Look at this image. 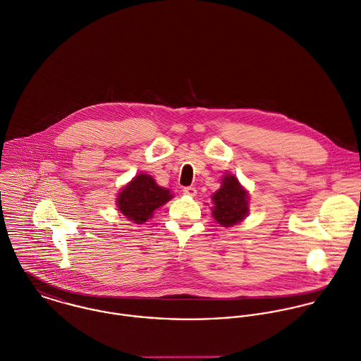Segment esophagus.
Segmentation results:
<instances>
[{"mask_svg":"<svg viewBox=\"0 0 361 361\" xmlns=\"http://www.w3.org/2000/svg\"><path fill=\"white\" fill-rule=\"evenodd\" d=\"M183 192H184V195H187V197H195V195H197L195 187H185V188L183 190Z\"/></svg>","mask_w":361,"mask_h":361,"instance_id":"obj_1","label":"esophagus"}]
</instances>
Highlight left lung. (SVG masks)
<instances>
[{"mask_svg": "<svg viewBox=\"0 0 361 361\" xmlns=\"http://www.w3.org/2000/svg\"><path fill=\"white\" fill-rule=\"evenodd\" d=\"M212 216L223 227L243 221L250 214V194L234 174L226 173L212 194Z\"/></svg>", "mask_w": 361, "mask_h": 361, "instance_id": "obj_1", "label": "left lung"}]
</instances>
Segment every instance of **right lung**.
<instances>
[{"instance_id":"obj_1","label":"right lung","mask_w":361,"mask_h":361,"mask_svg":"<svg viewBox=\"0 0 361 361\" xmlns=\"http://www.w3.org/2000/svg\"><path fill=\"white\" fill-rule=\"evenodd\" d=\"M173 197L170 190L160 187L152 176L140 173L120 190L116 205L127 220L144 224Z\"/></svg>"}]
</instances>
